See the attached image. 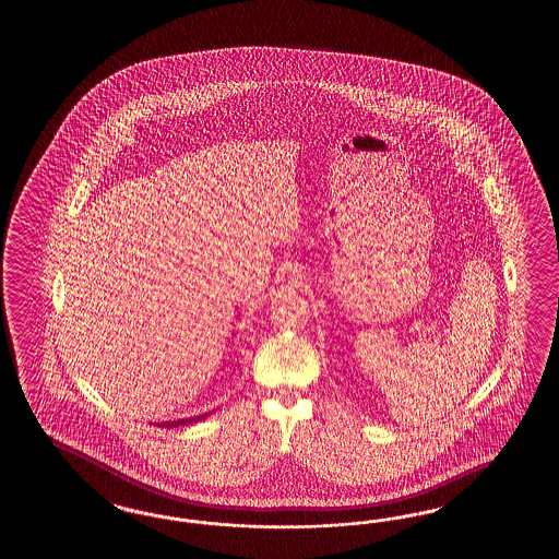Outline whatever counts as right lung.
Returning <instances> with one entry per match:
<instances>
[{"mask_svg": "<svg viewBox=\"0 0 559 559\" xmlns=\"http://www.w3.org/2000/svg\"><path fill=\"white\" fill-rule=\"evenodd\" d=\"M207 416V414H205ZM205 416L188 417V419H174V421H164V424H157L159 428H178V426H188V424H195Z\"/></svg>", "mask_w": 559, "mask_h": 559, "instance_id": "1", "label": "right lung"}]
</instances>
